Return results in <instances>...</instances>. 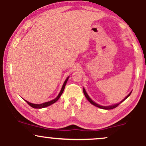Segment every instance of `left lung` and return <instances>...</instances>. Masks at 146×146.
Here are the masks:
<instances>
[{
  "label": "left lung",
  "instance_id": "left-lung-1",
  "mask_svg": "<svg viewBox=\"0 0 146 146\" xmlns=\"http://www.w3.org/2000/svg\"><path fill=\"white\" fill-rule=\"evenodd\" d=\"M83 92H84V95H85V96H86V98H87V100H88V101L90 102V103L92 104H93L94 106H96V107H98V108H102V109H104V110H111V109H113V108H116V107L117 106H119V104H121V102H123V101H124V100H125L127 98H128V97L129 96V95H130V94H131V92H130V93H129V94H128V95H127V96H126V97H125V98L123 100H122V101H121V102H119V103H118V104H114V105H113V106H102L98 105V104H96V103H95V102H93L92 100H91V98H90V97L88 96V94H87L86 92V90H85V89H84H84H83Z\"/></svg>",
  "mask_w": 146,
  "mask_h": 146
}]
</instances>
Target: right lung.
Listing matches in <instances>:
<instances>
[{"label":"right lung","instance_id":"1","mask_svg":"<svg viewBox=\"0 0 146 146\" xmlns=\"http://www.w3.org/2000/svg\"><path fill=\"white\" fill-rule=\"evenodd\" d=\"M68 80V78H67L66 80H65L64 83V84L62 86V89H61L60 92L58 96L55 99H54L53 100H51V101H50V102H47L41 104H32V103H30V102H27V101H26V100L25 101L28 103V104H29V106H31V107L34 108H43L52 105V104L55 103L60 98V96L62 95V92H64V90L66 84Z\"/></svg>","mask_w":146,"mask_h":146}]
</instances>
